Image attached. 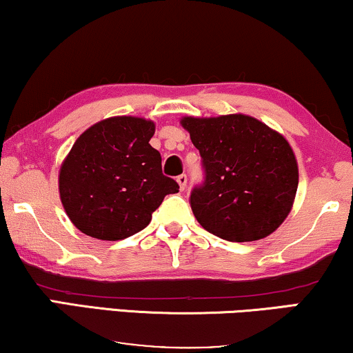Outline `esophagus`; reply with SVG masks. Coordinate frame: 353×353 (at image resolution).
Masks as SVG:
<instances>
[{
  "label": "esophagus",
  "instance_id": "1",
  "mask_svg": "<svg viewBox=\"0 0 353 353\" xmlns=\"http://www.w3.org/2000/svg\"><path fill=\"white\" fill-rule=\"evenodd\" d=\"M176 181H178V185H180V190L183 191L186 188V183H188V176L185 175V173H181V175H178L176 176Z\"/></svg>",
  "mask_w": 353,
  "mask_h": 353
}]
</instances>
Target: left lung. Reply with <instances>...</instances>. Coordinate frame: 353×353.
<instances>
[{
	"label": "left lung",
	"instance_id": "obj_1",
	"mask_svg": "<svg viewBox=\"0 0 353 353\" xmlns=\"http://www.w3.org/2000/svg\"><path fill=\"white\" fill-rule=\"evenodd\" d=\"M181 125L199 149L204 180L190 204L209 233L231 243L272 234L291 212L299 185L289 143L257 119L243 114L185 117Z\"/></svg>",
	"mask_w": 353,
	"mask_h": 353
}]
</instances>
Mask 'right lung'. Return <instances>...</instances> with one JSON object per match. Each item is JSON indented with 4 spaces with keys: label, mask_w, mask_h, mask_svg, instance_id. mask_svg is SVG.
I'll return each instance as SVG.
<instances>
[{
    "label": "right lung",
    "mask_w": 353,
    "mask_h": 353,
    "mask_svg": "<svg viewBox=\"0 0 353 353\" xmlns=\"http://www.w3.org/2000/svg\"><path fill=\"white\" fill-rule=\"evenodd\" d=\"M151 120L112 117L80 134L59 173L62 205L81 233L125 239L151 221L167 194L180 190L162 173V157L149 144Z\"/></svg>",
    "instance_id": "obj_1"
}]
</instances>
